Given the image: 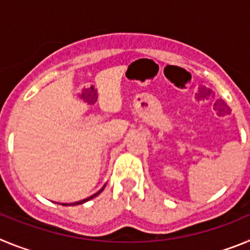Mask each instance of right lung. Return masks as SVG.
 I'll return each instance as SVG.
<instances>
[{"mask_svg":"<svg viewBox=\"0 0 250 250\" xmlns=\"http://www.w3.org/2000/svg\"><path fill=\"white\" fill-rule=\"evenodd\" d=\"M99 194V193H98ZM98 194H95V195H98ZM95 195H92V196H95ZM91 196V198H92ZM91 198H89V199H91ZM89 199H85V200H81V202H77V203H74V204H71V205H76V204H81V203H83V202H86V200H89ZM65 205V204H63Z\"/></svg>","mask_w":250,"mask_h":250,"instance_id":"right-lung-1","label":"right lung"}]
</instances>
